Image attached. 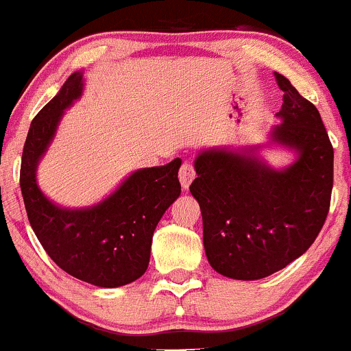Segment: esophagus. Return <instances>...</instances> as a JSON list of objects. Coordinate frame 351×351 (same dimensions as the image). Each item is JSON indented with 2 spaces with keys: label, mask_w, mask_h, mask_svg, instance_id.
<instances>
[{
  "label": "esophagus",
  "mask_w": 351,
  "mask_h": 351,
  "mask_svg": "<svg viewBox=\"0 0 351 351\" xmlns=\"http://www.w3.org/2000/svg\"><path fill=\"white\" fill-rule=\"evenodd\" d=\"M195 169L191 167L190 163H183V167L180 168V173H178V178H180V183H182V188L183 190H188L190 188L191 182L195 180Z\"/></svg>",
  "instance_id": "esophagus-1"
}]
</instances>
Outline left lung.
<instances>
[{"label":"left lung","mask_w":351,"mask_h":351,"mask_svg":"<svg viewBox=\"0 0 351 351\" xmlns=\"http://www.w3.org/2000/svg\"><path fill=\"white\" fill-rule=\"evenodd\" d=\"M273 75L283 105L267 143L199 149L198 178L190 186L202 210L208 263L245 282L280 271L310 248L333 188V148L318 110L290 80ZM263 147L287 149L294 158L271 167L261 155Z\"/></svg>","instance_id":"8db88e82"}]
</instances>
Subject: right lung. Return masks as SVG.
<instances>
[{
  "label": "right lung",
  "instance_id": "add662e5",
  "mask_svg": "<svg viewBox=\"0 0 351 351\" xmlns=\"http://www.w3.org/2000/svg\"><path fill=\"white\" fill-rule=\"evenodd\" d=\"M83 69L73 73L34 117L23 148L19 184L29 225L58 267L95 287L117 288L148 268L158 221L182 193V160L134 169L95 205L68 208L53 202L38 183V167L64 111L83 96Z\"/></svg>",
  "mask_w": 351,
  "mask_h": 351
}]
</instances>
